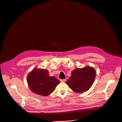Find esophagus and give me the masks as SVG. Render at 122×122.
<instances>
[{
	"instance_id": "obj_1",
	"label": "esophagus",
	"mask_w": 122,
	"mask_h": 122,
	"mask_svg": "<svg viewBox=\"0 0 122 122\" xmlns=\"http://www.w3.org/2000/svg\"><path fill=\"white\" fill-rule=\"evenodd\" d=\"M60 81L62 82H65L66 81V79H60Z\"/></svg>"
}]
</instances>
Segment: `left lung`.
I'll return each instance as SVG.
<instances>
[{
	"label": "left lung",
	"instance_id": "left-lung-1",
	"mask_svg": "<svg viewBox=\"0 0 122 122\" xmlns=\"http://www.w3.org/2000/svg\"><path fill=\"white\" fill-rule=\"evenodd\" d=\"M96 70L93 67L86 66L74 69L69 80L66 82L72 90L77 93L88 91L96 77Z\"/></svg>",
	"mask_w": 122,
	"mask_h": 122
}]
</instances>
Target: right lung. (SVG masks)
Wrapping results in <instances>:
<instances>
[{
  "label": "right lung",
  "mask_w": 122,
  "mask_h": 122,
  "mask_svg": "<svg viewBox=\"0 0 122 122\" xmlns=\"http://www.w3.org/2000/svg\"><path fill=\"white\" fill-rule=\"evenodd\" d=\"M27 82L32 92L43 96L51 94L60 83L55 77L49 75L48 70L36 67L28 74Z\"/></svg>",
  "instance_id": "right-lung-1"
}]
</instances>
